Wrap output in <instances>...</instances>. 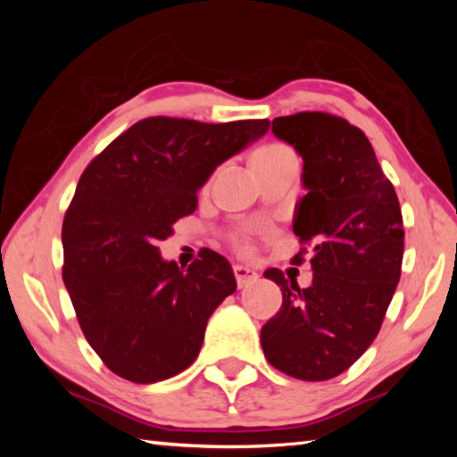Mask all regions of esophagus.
<instances>
[{
  "label": "esophagus",
  "mask_w": 457,
  "mask_h": 457,
  "mask_svg": "<svg viewBox=\"0 0 457 457\" xmlns=\"http://www.w3.org/2000/svg\"><path fill=\"white\" fill-rule=\"evenodd\" d=\"M234 276H236L237 288H244V286L258 280V274L253 272L252 268H245V266H234Z\"/></svg>",
  "instance_id": "esophagus-1"
}]
</instances>
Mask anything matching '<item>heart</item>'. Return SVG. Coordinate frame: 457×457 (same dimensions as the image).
I'll use <instances>...</instances> for the list:
<instances>
[{
    "instance_id": "b5f03b06",
    "label": "heart",
    "mask_w": 457,
    "mask_h": 457,
    "mask_svg": "<svg viewBox=\"0 0 457 457\" xmlns=\"http://www.w3.org/2000/svg\"><path fill=\"white\" fill-rule=\"evenodd\" d=\"M292 157H294V153L288 149V146L278 145V143H270V145L260 146V149L252 153L250 167H252V171H260V169L270 167L274 163H280V161L292 159ZM229 244L242 253H250L253 250L252 237H250V234H247V231H236V234H229Z\"/></svg>"
}]
</instances>
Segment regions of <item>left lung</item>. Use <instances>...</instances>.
<instances>
[{"instance_id":"1","label":"left lung","mask_w":457,"mask_h":457,"mask_svg":"<svg viewBox=\"0 0 457 457\" xmlns=\"http://www.w3.org/2000/svg\"><path fill=\"white\" fill-rule=\"evenodd\" d=\"M278 138L303 154L294 234L312 284L300 288L278 268L264 272L282 306L260 332L270 365L303 381H327L349 369L381 330L403 262V215L393 183L359 127L330 112L306 111L272 120Z\"/></svg>"}]
</instances>
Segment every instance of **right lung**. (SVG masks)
<instances>
[{
	"label": "right lung",
	"mask_w": 457,
	"mask_h": 457,
	"mask_svg": "<svg viewBox=\"0 0 457 457\" xmlns=\"http://www.w3.org/2000/svg\"><path fill=\"white\" fill-rule=\"evenodd\" d=\"M268 129V119L149 117L84 169L62 223V280L88 345L114 375L157 383L197 359L207 320L236 292L234 272L212 250L181 270L161 260L157 242L195 212L213 169Z\"/></svg>",
	"instance_id": "1"
}]
</instances>
